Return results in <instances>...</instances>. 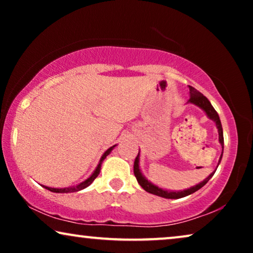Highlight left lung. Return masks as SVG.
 I'll return each instance as SVG.
<instances>
[{
  "label": "left lung",
  "mask_w": 253,
  "mask_h": 253,
  "mask_svg": "<svg viewBox=\"0 0 253 253\" xmlns=\"http://www.w3.org/2000/svg\"><path fill=\"white\" fill-rule=\"evenodd\" d=\"M189 88H190L189 102H191V103H193V105L200 107V108H202L204 112L206 113V115L209 116L211 120H213L214 122H215L217 131H219V141H220L221 146H222V153H223V131H222V126H221L220 117H219V115H217L216 110L213 108V106L211 105L209 99H207L205 95H203L202 93H200L199 91H197L195 87H192V86H189ZM222 153H221L219 164L221 161V158H222ZM217 166H219V165H217ZM215 170H216V169H215ZM215 170H214L212 174L209 176V177H206L205 179H204L203 182H200L199 184L192 186V188L183 190V191H168V190H164V189L159 188V186H157V185L152 184V183L148 181V179L144 177L143 174H141L140 169H139V152H138V155L136 157V159H134V164H133L134 176H136L137 181L140 184L141 188H143L145 191L153 193V195H155V196L162 197V198H168V199L183 198V197H186V196L191 195V193H193V192L198 191L200 188H203V186L205 185L211 178H212V176L214 175Z\"/></svg>",
  "instance_id": "1"
}]
</instances>
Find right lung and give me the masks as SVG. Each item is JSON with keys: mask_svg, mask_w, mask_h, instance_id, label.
<instances>
[{"mask_svg": "<svg viewBox=\"0 0 253 253\" xmlns=\"http://www.w3.org/2000/svg\"><path fill=\"white\" fill-rule=\"evenodd\" d=\"M115 147V145H114V146H112L110 148H108V150H107L105 153H103V155L101 157V159H100V162H99V165H98V167L95 168V170H94V172H93V174L89 176V177L87 178V179H85L84 182H82V183H79L78 185H76V186H70V188H63V189H56V188H48V186H43V188H46L47 190H49V191H51V192H57V193H68V192H77V191H81V190H83V189H85V188H87V186L91 184V183L94 181V179L98 177V175L100 174V170H101V165H102V161L105 160L106 159V157L107 155H108L110 152L113 151V148Z\"/></svg>", "mask_w": 253, "mask_h": 253, "instance_id": "obj_1", "label": "right lung"}]
</instances>
